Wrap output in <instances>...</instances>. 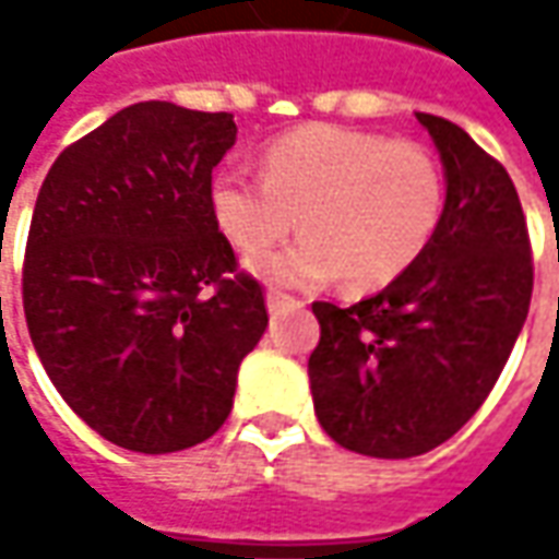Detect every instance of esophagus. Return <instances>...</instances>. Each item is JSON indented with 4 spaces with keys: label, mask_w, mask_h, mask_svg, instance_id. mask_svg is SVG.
<instances>
[{
    "label": "esophagus",
    "mask_w": 559,
    "mask_h": 559,
    "mask_svg": "<svg viewBox=\"0 0 559 559\" xmlns=\"http://www.w3.org/2000/svg\"><path fill=\"white\" fill-rule=\"evenodd\" d=\"M264 301H267V311L276 313L283 305H289L292 298L289 295H283V292H267V298H264Z\"/></svg>",
    "instance_id": "1"
}]
</instances>
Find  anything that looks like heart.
Wrapping results in <instances>:
<instances>
[{"instance_id":"b5f03b06","label":"heart","mask_w":559,"mask_h":559,"mask_svg":"<svg viewBox=\"0 0 559 559\" xmlns=\"http://www.w3.org/2000/svg\"><path fill=\"white\" fill-rule=\"evenodd\" d=\"M207 211L242 254L276 246L298 214L305 236L248 264L264 283L317 289L342 273L352 289H376L432 242L444 177L423 145L308 123L264 145L261 177L221 167L207 183Z\"/></svg>"}]
</instances>
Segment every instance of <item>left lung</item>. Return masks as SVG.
<instances>
[{"instance_id": "left-lung-1", "label": "left lung", "mask_w": 559, "mask_h": 559, "mask_svg": "<svg viewBox=\"0 0 559 559\" xmlns=\"http://www.w3.org/2000/svg\"><path fill=\"white\" fill-rule=\"evenodd\" d=\"M417 120L444 167L432 242L352 308L313 301L317 419L335 444L382 461L439 448L483 407L532 298V248L513 180L457 123L419 111Z\"/></svg>"}]
</instances>
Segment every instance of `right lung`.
Listing matches in <instances>:
<instances>
[{
  "mask_svg": "<svg viewBox=\"0 0 559 559\" xmlns=\"http://www.w3.org/2000/svg\"><path fill=\"white\" fill-rule=\"evenodd\" d=\"M233 115L140 102L68 145L33 207L24 313L68 407L140 454L186 451L233 411L267 330L261 286L207 211Z\"/></svg>",
  "mask_w": 559,
  "mask_h": 559,
  "instance_id": "obj_1",
  "label": "right lung"
}]
</instances>
